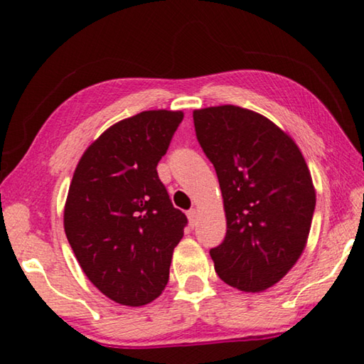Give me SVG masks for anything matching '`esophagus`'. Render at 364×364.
Here are the masks:
<instances>
[{
	"instance_id": "34e87169",
	"label": "esophagus",
	"mask_w": 364,
	"mask_h": 364,
	"mask_svg": "<svg viewBox=\"0 0 364 364\" xmlns=\"http://www.w3.org/2000/svg\"><path fill=\"white\" fill-rule=\"evenodd\" d=\"M188 218H189L191 226H196V223H197V210H196V208H191V210L188 212Z\"/></svg>"
}]
</instances>
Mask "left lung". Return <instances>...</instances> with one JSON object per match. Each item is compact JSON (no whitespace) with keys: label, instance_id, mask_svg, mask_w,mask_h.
<instances>
[{"label":"left lung","instance_id":"left-lung-1","mask_svg":"<svg viewBox=\"0 0 364 364\" xmlns=\"http://www.w3.org/2000/svg\"><path fill=\"white\" fill-rule=\"evenodd\" d=\"M196 136L217 171L226 236L210 250L221 281L262 292L289 273L310 234L316 194L297 144L237 106L197 109Z\"/></svg>","mask_w":364,"mask_h":364}]
</instances>
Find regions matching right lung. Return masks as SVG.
I'll use <instances>...</instances> for the list:
<instances>
[{"mask_svg":"<svg viewBox=\"0 0 364 364\" xmlns=\"http://www.w3.org/2000/svg\"><path fill=\"white\" fill-rule=\"evenodd\" d=\"M181 110H144L107 128L80 159L64 230L88 279L120 305L156 300L168 282L186 215L171 204L157 164Z\"/></svg>","mask_w":364,"mask_h":364,"instance_id":"add662e5","label":"right lung"}]
</instances>
